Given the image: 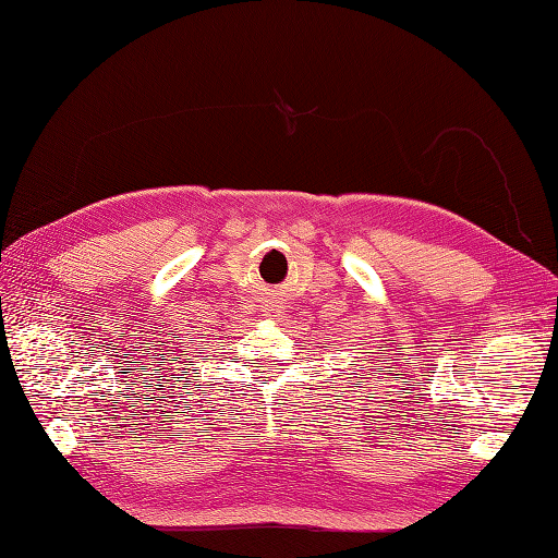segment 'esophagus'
<instances>
[{"instance_id": "1", "label": "esophagus", "mask_w": 558, "mask_h": 558, "mask_svg": "<svg viewBox=\"0 0 558 558\" xmlns=\"http://www.w3.org/2000/svg\"><path fill=\"white\" fill-rule=\"evenodd\" d=\"M280 314H282L280 302H270V304H268V316H280Z\"/></svg>"}]
</instances>
